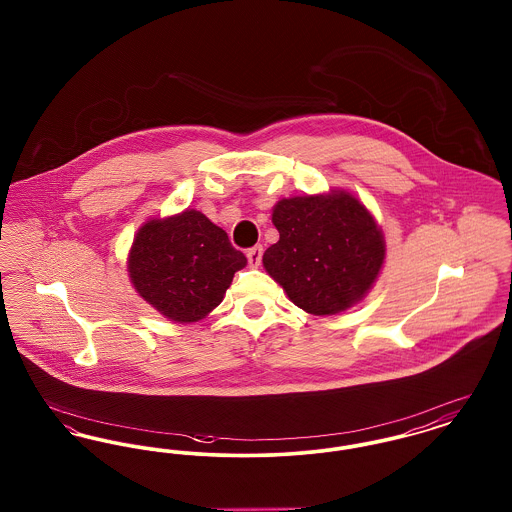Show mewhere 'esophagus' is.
<instances>
[{"label":"esophagus","instance_id":"34e87169","mask_svg":"<svg viewBox=\"0 0 512 512\" xmlns=\"http://www.w3.org/2000/svg\"><path fill=\"white\" fill-rule=\"evenodd\" d=\"M261 259H263V247L261 245H255V247L247 249V261H249L251 267H259Z\"/></svg>","mask_w":512,"mask_h":512}]
</instances>
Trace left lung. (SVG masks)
Wrapping results in <instances>:
<instances>
[{"label":"left lung","instance_id":"1","mask_svg":"<svg viewBox=\"0 0 512 512\" xmlns=\"http://www.w3.org/2000/svg\"><path fill=\"white\" fill-rule=\"evenodd\" d=\"M280 240L265 271L311 315H334L371 290L385 261V238L371 212L346 191L282 199L272 209Z\"/></svg>","mask_w":512,"mask_h":512}]
</instances>
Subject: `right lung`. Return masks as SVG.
I'll use <instances>...</instances> for the list:
<instances>
[{
  "instance_id": "obj_1",
  "label": "right lung",
  "mask_w": 512,
  "mask_h": 512,
  "mask_svg": "<svg viewBox=\"0 0 512 512\" xmlns=\"http://www.w3.org/2000/svg\"><path fill=\"white\" fill-rule=\"evenodd\" d=\"M245 265L228 234L193 209L145 222L127 259L139 296L176 323L205 319Z\"/></svg>"
}]
</instances>
